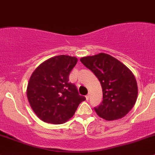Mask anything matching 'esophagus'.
I'll list each match as a JSON object with an SVG mask.
<instances>
[{
	"mask_svg": "<svg viewBox=\"0 0 155 155\" xmlns=\"http://www.w3.org/2000/svg\"><path fill=\"white\" fill-rule=\"evenodd\" d=\"M85 98H86L87 101H88V100H89V95L88 94L86 95V96H85Z\"/></svg>",
	"mask_w": 155,
	"mask_h": 155,
	"instance_id": "1",
	"label": "esophagus"
}]
</instances>
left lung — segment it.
Wrapping results in <instances>:
<instances>
[{"instance_id": "8db88e82", "label": "left lung", "mask_w": 155, "mask_h": 155, "mask_svg": "<svg viewBox=\"0 0 155 155\" xmlns=\"http://www.w3.org/2000/svg\"><path fill=\"white\" fill-rule=\"evenodd\" d=\"M80 61L99 79L103 90V101L95 112L107 121L124 117L137 99L138 87L134 75L124 64L112 56L100 53L83 57Z\"/></svg>"}]
</instances>
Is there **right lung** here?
<instances>
[{"label":"right lung","instance_id":"1","mask_svg":"<svg viewBox=\"0 0 155 155\" xmlns=\"http://www.w3.org/2000/svg\"><path fill=\"white\" fill-rule=\"evenodd\" d=\"M77 61L76 57L54 56L43 62L31 74L28 100L34 113L44 122L64 124L85 101L76 85L69 82V75Z\"/></svg>","mask_w":155,"mask_h":155}]
</instances>
